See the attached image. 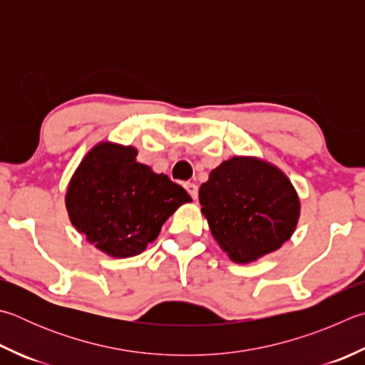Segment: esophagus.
I'll list each match as a JSON object with an SVG mask.
<instances>
[{
    "instance_id": "esophagus-1",
    "label": "esophagus",
    "mask_w": 365,
    "mask_h": 365,
    "mask_svg": "<svg viewBox=\"0 0 365 365\" xmlns=\"http://www.w3.org/2000/svg\"><path fill=\"white\" fill-rule=\"evenodd\" d=\"M185 190L188 191L190 196L193 197L195 201L197 200V185H196V183H193V182H187V183H185Z\"/></svg>"
}]
</instances>
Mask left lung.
<instances>
[{"label": "left lung", "instance_id": "obj_1", "mask_svg": "<svg viewBox=\"0 0 365 365\" xmlns=\"http://www.w3.org/2000/svg\"><path fill=\"white\" fill-rule=\"evenodd\" d=\"M200 202L212 235L236 263L279 249L300 214L289 178L255 158L223 161L201 185Z\"/></svg>", "mask_w": 365, "mask_h": 365}]
</instances>
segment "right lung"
I'll return each mask as SVG.
<instances>
[{"label": "right lung", "instance_id": "add662e5", "mask_svg": "<svg viewBox=\"0 0 365 365\" xmlns=\"http://www.w3.org/2000/svg\"><path fill=\"white\" fill-rule=\"evenodd\" d=\"M135 156L132 147L97 145L79 164L65 200L79 233L116 258L143 252L178 205L191 201L180 185Z\"/></svg>", "mask_w": 365, "mask_h": 365}]
</instances>
